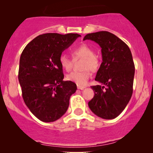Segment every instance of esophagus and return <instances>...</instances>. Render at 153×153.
Listing matches in <instances>:
<instances>
[{"label":"esophagus","instance_id":"esophagus-1","mask_svg":"<svg viewBox=\"0 0 153 153\" xmlns=\"http://www.w3.org/2000/svg\"><path fill=\"white\" fill-rule=\"evenodd\" d=\"M85 87H84V86H81V85H77V88L78 89H80V90H83L85 88Z\"/></svg>","mask_w":153,"mask_h":153}]
</instances>
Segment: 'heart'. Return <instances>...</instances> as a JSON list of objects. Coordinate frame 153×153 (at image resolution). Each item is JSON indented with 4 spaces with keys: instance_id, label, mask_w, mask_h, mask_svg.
<instances>
[{
    "instance_id": "1",
    "label": "heart",
    "mask_w": 153,
    "mask_h": 153,
    "mask_svg": "<svg viewBox=\"0 0 153 153\" xmlns=\"http://www.w3.org/2000/svg\"><path fill=\"white\" fill-rule=\"evenodd\" d=\"M74 58H83L81 71H74L67 76L68 80L72 81L79 85H85L91 77V70L95 72L99 66V61L97 56L94 55L93 51L88 46L81 45L73 50L72 52ZM59 63L62 68L66 71L71 70L72 67V61L65 54L62 53L59 57Z\"/></svg>"
}]
</instances>
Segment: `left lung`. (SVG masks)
<instances>
[{
  "label": "left lung",
  "mask_w": 153,
  "mask_h": 153,
  "mask_svg": "<svg viewBox=\"0 0 153 153\" xmlns=\"http://www.w3.org/2000/svg\"><path fill=\"white\" fill-rule=\"evenodd\" d=\"M85 39L98 44L102 56L95 79L101 85L91 86L95 95L88 106L100 118L114 119L125 109L132 95L135 72L132 55L124 42L107 31L89 33Z\"/></svg>",
  "instance_id": "left-lung-1"
}]
</instances>
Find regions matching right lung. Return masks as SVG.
I'll return each instance as SVG.
<instances>
[{"instance_id": "add662e5", "label": "right lung", "mask_w": 153, "mask_h": 153, "mask_svg": "<svg viewBox=\"0 0 153 153\" xmlns=\"http://www.w3.org/2000/svg\"><path fill=\"white\" fill-rule=\"evenodd\" d=\"M80 36L76 33L40 35L26 45L21 55L18 78L23 99L30 112L42 122L61 118L76 91L74 82L63 81L59 57Z\"/></svg>"}]
</instances>
